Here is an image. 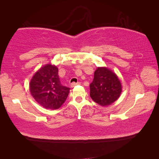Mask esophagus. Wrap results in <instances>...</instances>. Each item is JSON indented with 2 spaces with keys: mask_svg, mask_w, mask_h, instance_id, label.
<instances>
[{
  "mask_svg": "<svg viewBox=\"0 0 159 159\" xmlns=\"http://www.w3.org/2000/svg\"><path fill=\"white\" fill-rule=\"evenodd\" d=\"M80 82H78V83H72L71 84V86L72 88H74V87H75V86H76V85H80Z\"/></svg>",
  "mask_w": 159,
  "mask_h": 159,
  "instance_id": "obj_1",
  "label": "esophagus"
}]
</instances>
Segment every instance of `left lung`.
I'll return each mask as SVG.
<instances>
[{
    "label": "left lung",
    "mask_w": 159,
    "mask_h": 159,
    "mask_svg": "<svg viewBox=\"0 0 159 159\" xmlns=\"http://www.w3.org/2000/svg\"><path fill=\"white\" fill-rule=\"evenodd\" d=\"M121 88L115 73L106 67H98L90 84V96L99 105L107 107L117 100L121 93Z\"/></svg>",
    "instance_id": "1"
}]
</instances>
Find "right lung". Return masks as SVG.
Masks as SVG:
<instances>
[{
    "instance_id": "right-lung-1",
    "label": "right lung",
    "mask_w": 159,
    "mask_h": 159,
    "mask_svg": "<svg viewBox=\"0 0 159 159\" xmlns=\"http://www.w3.org/2000/svg\"><path fill=\"white\" fill-rule=\"evenodd\" d=\"M29 88L38 103L44 108L51 109H57L62 105L70 90L61 85L58 69L50 64L43 66L34 74Z\"/></svg>"
}]
</instances>
